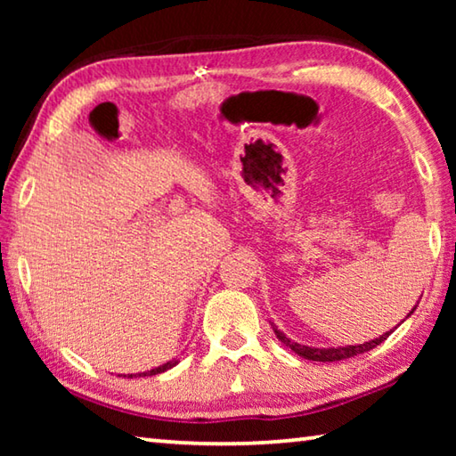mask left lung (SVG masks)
<instances>
[{
	"mask_svg": "<svg viewBox=\"0 0 456 456\" xmlns=\"http://www.w3.org/2000/svg\"><path fill=\"white\" fill-rule=\"evenodd\" d=\"M411 314H408V315H411ZM275 336L280 338L285 346H289V348L296 352L297 356H302L305 360L338 362V360L354 358V356H358V354H364V352H370L372 348H376V346H380L384 339L390 336V331H386V334L372 339V342H366V344H360V346H346V348H310V346H302V344H297V342H291V339L285 338V334H281L280 330H275Z\"/></svg>",
	"mask_w": 456,
	"mask_h": 456,
	"instance_id": "1",
	"label": "left lung"
}]
</instances>
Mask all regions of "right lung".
Instances as JSON below:
<instances>
[{"label":"right lung","instance_id":"obj_1","mask_svg":"<svg viewBox=\"0 0 456 456\" xmlns=\"http://www.w3.org/2000/svg\"><path fill=\"white\" fill-rule=\"evenodd\" d=\"M175 364H176V360H173V362H167V364L159 366V368H152V370H149V372H142V374H138V376H154V374H160V372H165V370L173 368ZM128 378H133V374H130Z\"/></svg>","mask_w":456,"mask_h":456}]
</instances>
